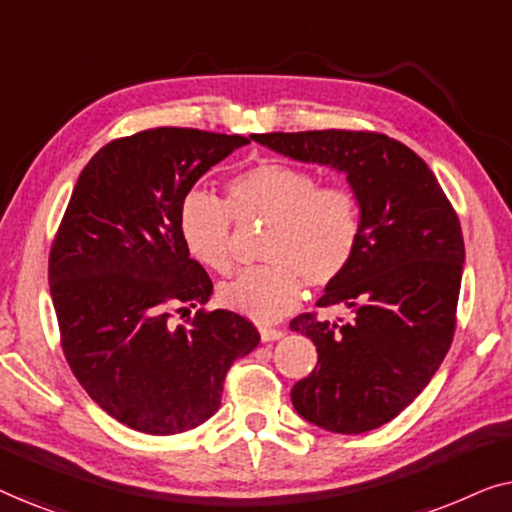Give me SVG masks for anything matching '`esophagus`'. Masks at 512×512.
Wrapping results in <instances>:
<instances>
[{
  "label": "esophagus",
  "mask_w": 512,
  "mask_h": 512,
  "mask_svg": "<svg viewBox=\"0 0 512 512\" xmlns=\"http://www.w3.org/2000/svg\"><path fill=\"white\" fill-rule=\"evenodd\" d=\"M258 333H261V340H263V342H275V340H282V338H284L282 328L261 326V328H258Z\"/></svg>",
  "instance_id": "1"
}]
</instances>
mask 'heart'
Here are the masks:
<instances>
[{
    "instance_id": "heart-1",
    "label": "heart",
    "mask_w": 512,
    "mask_h": 512,
    "mask_svg": "<svg viewBox=\"0 0 512 512\" xmlns=\"http://www.w3.org/2000/svg\"><path fill=\"white\" fill-rule=\"evenodd\" d=\"M240 219H270L263 237L265 265L242 270L221 286V303L261 324H272L303 300L305 282L326 286L352 263L361 240V207L352 191L321 186L319 177L289 163L249 167L228 184ZM179 235L195 261L226 275L233 268V213L216 195L186 193Z\"/></svg>"
}]
</instances>
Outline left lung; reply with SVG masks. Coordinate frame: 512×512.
I'll return each instance as SVG.
<instances>
[{"label":"left lung","instance_id":"obj_1","mask_svg":"<svg viewBox=\"0 0 512 512\" xmlns=\"http://www.w3.org/2000/svg\"><path fill=\"white\" fill-rule=\"evenodd\" d=\"M254 142L347 177L361 207V240L319 307L349 319L300 314L291 331L317 347V368L293 384L296 412L319 429L366 433L415 401L454 335L464 237L429 165L387 135L352 130L270 132Z\"/></svg>","mask_w":512,"mask_h":512}]
</instances>
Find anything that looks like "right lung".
I'll return each mask as SVG.
<instances>
[{
  "label": "right lung",
  "instance_id": "obj_1",
  "mask_svg": "<svg viewBox=\"0 0 512 512\" xmlns=\"http://www.w3.org/2000/svg\"><path fill=\"white\" fill-rule=\"evenodd\" d=\"M249 139L153 128L116 139L83 167L48 261L62 349L104 412L151 436L191 431L219 410L223 380L261 335L230 310L195 312L212 279L188 256L179 205Z\"/></svg>",
  "mask_w": 512,
  "mask_h": 512
}]
</instances>
